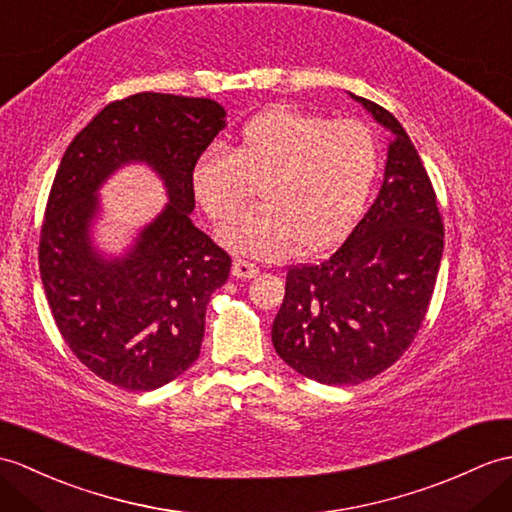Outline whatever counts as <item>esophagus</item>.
Listing matches in <instances>:
<instances>
[{
	"label": "esophagus",
	"mask_w": 512,
	"mask_h": 512,
	"mask_svg": "<svg viewBox=\"0 0 512 512\" xmlns=\"http://www.w3.org/2000/svg\"><path fill=\"white\" fill-rule=\"evenodd\" d=\"M257 275H259V268H257V264H253V261H248V259H235L233 261V277L253 279Z\"/></svg>",
	"instance_id": "1"
}]
</instances>
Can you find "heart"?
Returning a JSON list of instances; mask_svg holds the SVG:
<instances>
[{
  "label": "heart",
  "mask_w": 512,
  "mask_h": 512,
  "mask_svg": "<svg viewBox=\"0 0 512 512\" xmlns=\"http://www.w3.org/2000/svg\"><path fill=\"white\" fill-rule=\"evenodd\" d=\"M382 170L375 130L358 120L275 109L246 122L229 150L209 148L194 163L192 189L231 251L283 257L323 248L362 216Z\"/></svg>",
  "instance_id": "heart-1"
}]
</instances>
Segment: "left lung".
Returning <instances> with one entry per match:
<instances>
[{"mask_svg":"<svg viewBox=\"0 0 512 512\" xmlns=\"http://www.w3.org/2000/svg\"><path fill=\"white\" fill-rule=\"evenodd\" d=\"M392 130L377 200L334 253L290 266L272 323V344L296 373L353 386L395 364L417 338L443 257V216L434 185L406 130L366 98Z\"/></svg>","mask_w":512,"mask_h":512,"instance_id":"1","label":"left lung"}]
</instances>
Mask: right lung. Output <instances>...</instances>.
<instances>
[{
	"instance_id": "add662e5",
	"label": "right lung",
	"mask_w": 512,
	"mask_h": 512,
	"mask_svg": "<svg viewBox=\"0 0 512 512\" xmlns=\"http://www.w3.org/2000/svg\"><path fill=\"white\" fill-rule=\"evenodd\" d=\"M222 128L216 100L141 91L106 104L58 165L39 237L41 281L65 344L106 384L154 390L198 358L207 303L227 283L231 257L189 220L192 170ZM128 160L152 164L171 202L133 252L104 262L86 235L94 189Z\"/></svg>"
}]
</instances>
